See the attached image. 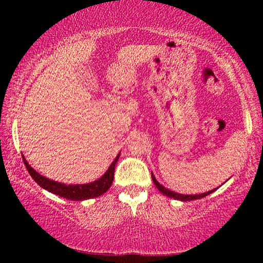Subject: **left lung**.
Instances as JSON below:
<instances>
[{
    "label": "left lung",
    "instance_id": "1",
    "mask_svg": "<svg viewBox=\"0 0 263 263\" xmlns=\"http://www.w3.org/2000/svg\"><path fill=\"white\" fill-rule=\"evenodd\" d=\"M152 181L154 183V185L157 186V189L159 190V192L163 194V195H166L168 197H171V199H175V200H178V201H192V200H199V199H202V197L210 195L213 192H215L217 189H213V190H210V192H206L203 194H197V195H184V194H178V193H175L172 192V190L165 188L164 185H161L159 182L157 181L156 177H154L153 172H152Z\"/></svg>",
    "mask_w": 263,
    "mask_h": 263
}]
</instances>
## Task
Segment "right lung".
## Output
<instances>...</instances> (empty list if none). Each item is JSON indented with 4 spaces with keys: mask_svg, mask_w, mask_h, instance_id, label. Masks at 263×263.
I'll list each match as a JSON object with an SVG mask.
<instances>
[{
    "mask_svg": "<svg viewBox=\"0 0 263 263\" xmlns=\"http://www.w3.org/2000/svg\"><path fill=\"white\" fill-rule=\"evenodd\" d=\"M121 154L118 153V156L115 158L112 164L110 165L105 174L102 177L97 179L95 182L86 183V184H66V183H60L52 179H49L38 174L30 164L27 163V160L25 159L23 156V160L26 166L27 171L30 172L31 177L34 179L35 183L38 185H41L43 189L48 190V192L59 195L64 199L73 200V201H84L87 199H93V197H98L103 195L104 193H106L110 189L111 184L114 181V174H115V165H116L118 158Z\"/></svg>",
    "mask_w": 263,
    "mask_h": 263,
    "instance_id": "add662e5",
    "label": "right lung"
}]
</instances>
